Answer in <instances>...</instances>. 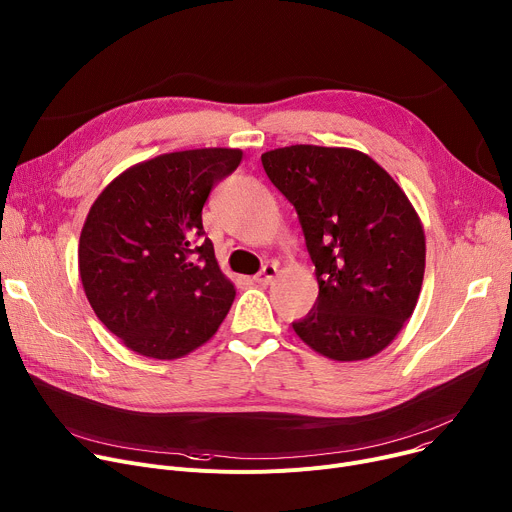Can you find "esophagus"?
<instances>
[{
    "label": "esophagus",
    "instance_id": "1",
    "mask_svg": "<svg viewBox=\"0 0 512 512\" xmlns=\"http://www.w3.org/2000/svg\"><path fill=\"white\" fill-rule=\"evenodd\" d=\"M277 274H279V268H277V266H274V264H264L262 270L254 277V283H258V285H270L274 279H277Z\"/></svg>",
    "mask_w": 512,
    "mask_h": 512
}]
</instances>
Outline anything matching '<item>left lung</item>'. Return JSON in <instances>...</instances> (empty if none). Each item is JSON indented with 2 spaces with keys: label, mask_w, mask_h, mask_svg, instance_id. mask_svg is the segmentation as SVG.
Wrapping results in <instances>:
<instances>
[{
  "label": "left lung",
  "mask_w": 512,
  "mask_h": 512,
  "mask_svg": "<svg viewBox=\"0 0 512 512\" xmlns=\"http://www.w3.org/2000/svg\"><path fill=\"white\" fill-rule=\"evenodd\" d=\"M262 166L295 207L316 264L318 301L295 334L332 361L375 357L410 320L424 279V229L406 192L348 147H279Z\"/></svg>",
  "instance_id": "1"
}]
</instances>
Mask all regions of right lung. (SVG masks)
Wrapping results in <instances>:
<instances>
[{
  "mask_svg": "<svg viewBox=\"0 0 512 512\" xmlns=\"http://www.w3.org/2000/svg\"><path fill=\"white\" fill-rule=\"evenodd\" d=\"M242 149L162 153L116 176L82 227L77 264L98 320L133 352L174 361L205 344L235 297L203 229L211 188Z\"/></svg>",
  "mask_w": 512,
  "mask_h": 512,
  "instance_id": "1",
  "label": "right lung"
}]
</instances>
